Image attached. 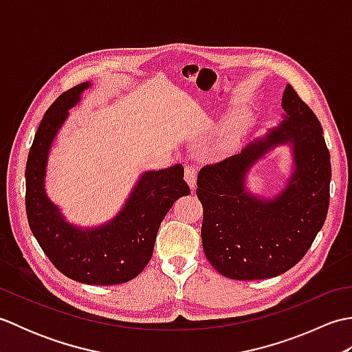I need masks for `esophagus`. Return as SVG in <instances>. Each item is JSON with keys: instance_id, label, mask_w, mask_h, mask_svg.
Segmentation results:
<instances>
[{"instance_id": "esophagus-1", "label": "esophagus", "mask_w": 352, "mask_h": 352, "mask_svg": "<svg viewBox=\"0 0 352 352\" xmlns=\"http://www.w3.org/2000/svg\"><path fill=\"white\" fill-rule=\"evenodd\" d=\"M184 180L189 184V188L193 190L197 186V169L193 166H186L184 169Z\"/></svg>"}]
</instances>
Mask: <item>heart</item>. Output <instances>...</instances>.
Here are the masks:
<instances>
[{"instance_id": "1", "label": "heart", "mask_w": 352, "mask_h": 352, "mask_svg": "<svg viewBox=\"0 0 352 352\" xmlns=\"http://www.w3.org/2000/svg\"><path fill=\"white\" fill-rule=\"evenodd\" d=\"M237 121H239V115H234L233 119H231V122H230V129H233L234 124H237Z\"/></svg>"}]
</instances>
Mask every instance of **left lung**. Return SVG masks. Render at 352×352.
<instances>
[{
  "mask_svg": "<svg viewBox=\"0 0 352 352\" xmlns=\"http://www.w3.org/2000/svg\"><path fill=\"white\" fill-rule=\"evenodd\" d=\"M281 107L280 124L198 174L204 254L228 278L261 280L289 271L305 256L327 218L331 163L322 126L290 85ZM278 146L291 148V174L275 196H257L245 188L248 172Z\"/></svg>",
  "mask_w": 352,
  "mask_h": 352,
  "instance_id": "8db88e82",
  "label": "left lung"
}]
</instances>
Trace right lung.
Instances as JSON below:
<instances>
[{"mask_svg":"<svg viewBox=\"0 0 352 352\" xmlns=\"http://www.w3.org/2000/svg\"><path fill=\"white\" fill-rule=\"evenodd\" d=\"M91 86V81L74 86L43 115L27 159L25 208L36 241L58 271L78 283L111 286L144 271L164 216L178 198L190 192L183 180V166L174 164L142 172L121 210L107 222L81 227L65 218L45 190L48 155L69 110Z\"/></svg>","mask_w":352,"mask_h":352,"instance_id":"1","label":"right lung"}]
</instances>
